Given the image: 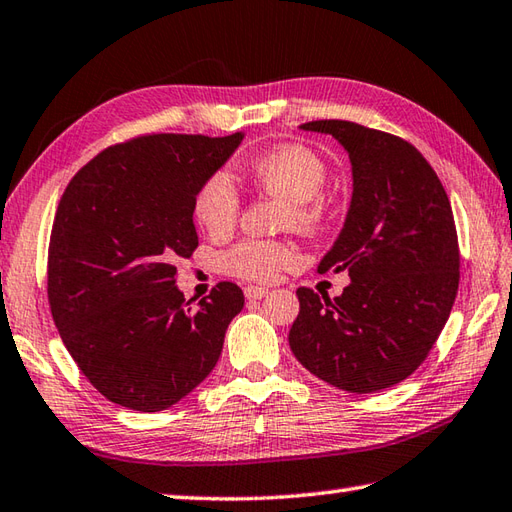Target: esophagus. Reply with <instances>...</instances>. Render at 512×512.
Wrapping results in <instances>:
<instances>
[{
  "label": "esophagus",
  "mask_w": 512,
  "mask_h": 512,
  "mask_svg": "<svg viewBox=\"0 0 512 512\" xmlns=\"http://www.w3.org/2000/svg\"><path fill=\"white\" fill-rule=\"evenodd\" d=\"M244 295L246 299H262L268 295V288H262V286H246L244 288Z\"/></svg>",
  "instance_id": "esophagus-1"
}]
</instances>
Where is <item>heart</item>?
<instances>
[{"instance_id":"heart-1","label":"heart","mask_w":512,"mask_h":512,"mask_svg":"<svg viewBox=\"0 0 512 512\" xmlns=\"http://www.w3.org/2000/svg\"><path fill=\"white\" fill-rule=\"evenodd\" d=\"M253 184L268 195L290 202L297 226L315 228L326 219L330 202L324 193L328 166L304 144H279L257 155L248 166ZM195 217L213 237L233 233L239 219V193L226 170H215L195 195ZM302 262L288 242L244 239L224 255V268L246 282H275L284 270Z\"/></svg>"}]
</instances>
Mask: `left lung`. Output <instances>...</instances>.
<instances>
[{"label":"left lung","instance_id":"8db88e82","mask_svg":"<svg viewBox=\"0 0 512 512\" xmlns=\"http://www.w3.org/2000/svg\"><path fill=\"white\" fill-rule=\"evenodd\" d=\"M299 128L333 135L353 168L344 228L317 268L348 270L350 284L335 299L297 288L288 344L326 384L375 393L415 373L455 304L453 208L435 170L402 137L342 119Z\"/></svg>","mask_w":512,"mask_h":512}]
</instances>
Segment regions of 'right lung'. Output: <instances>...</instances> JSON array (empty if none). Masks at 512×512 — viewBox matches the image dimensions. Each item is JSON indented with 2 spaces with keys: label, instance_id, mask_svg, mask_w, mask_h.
Listing matches in <instances>:
<instances>
[{
  "label": "right lung",
  "instance_id": "1",
  "mask_svg": "<svg viewBox=\"0 0 512 512\" xmlns=\"http://www.w3.org/2000/svg\"><path fill=\"white\" fill-rule=\"evenodd\" d=\"M242 139L137 137L102 150L66 186L48 246L50 313L70 357L110 402L166 410L222 355L242 288L219 282L195 306L175 286V262L197 248L199 186Z\"/></svg>",
  "mask_w": 512,
  "mask_h": 512
}]
</instances>
